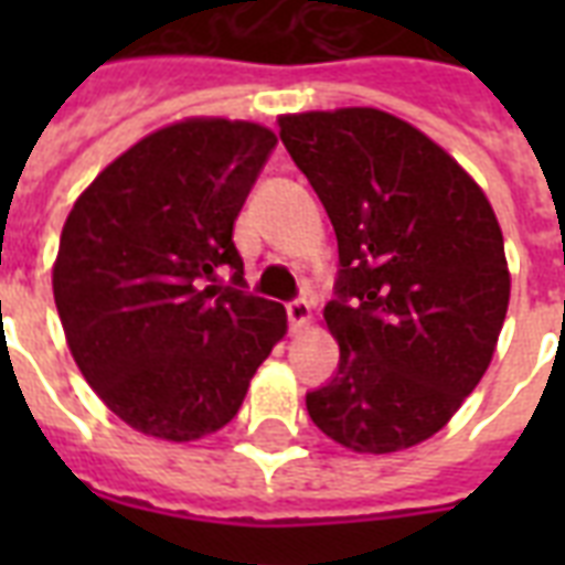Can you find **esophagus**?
Returning a JSON list of instances; mask_svg holds the SVG:
<instances>
[{
	"label": "esophagus",
	"mask_w": 565,
	"mask_h": 565,
	"mask_svg": "<svg viewBox=\"0 0 565 565\" xmlns=\"http://www.w3.org/2000/svg\"><path fill=\"white\" fill-rule=\"evenodd\" d=\"M287 319H290V328L296 331V328L308 326L310 319V301L308 299H292L287 301Z\"/></svg>",
	"instance_id": "34e87169"
}]
</instances>
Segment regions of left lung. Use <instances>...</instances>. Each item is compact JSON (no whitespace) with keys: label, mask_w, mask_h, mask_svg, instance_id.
Here are the masks:
<instances>
[{"label":"left lung","mask_w":565,"mask_h":565,"mask_svg":"<svg viewBox=\"0 0 565 565\" xmlns=\"http://www.w3.org/2000/svg\"><path fill=\"white\" fill-rule=\"evenodd\" d=\"M334 225L331 381L308 393L340 446L386 455L434 437L492 361L510 301L504 239L455 158L375 108L278 119Z\"/></svg>","instance_id":"1"}]
</instances>
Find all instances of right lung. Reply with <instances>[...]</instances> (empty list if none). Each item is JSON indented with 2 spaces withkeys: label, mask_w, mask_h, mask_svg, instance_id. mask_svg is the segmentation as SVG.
Masks as SVG:
<instances>
[{
  "label": "right lung",
  "mask_w": 565,
  "mask_h": 565,
  "mask_svg": "<svg viewBox=\"0 0 565 565\" xmlns=\"http://www.w3.org/2000/svg\"><path fill=\"white\" fill-rule=\"evenodd\" d=\"M275 143L255 122H175L119 154L66 216L57 317L87 384L131 428L172 443L220 430L287 331L281 305L246 292L234 246Z\"/></svg>",
  "instance_id": "right-lung-1"
}]
</instances>
